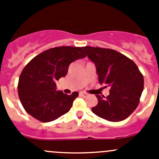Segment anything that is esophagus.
Masks as SVG:
<instances>
[{
	"instance_id": "34e87169",
	"label": "esophagus",
	"mask_w": 159,
	"mask_h": 159,
	"mask_svg": "<svg viewBox=\"0 0 159 159\" xmlns=\"http://www.w3.org/2000/svg\"><path fill=\"white\" fill-rule=\"evenodd\" d=\"M79 95H80V96H82V97H87V96L89 95V94H88L87 93L82 92V91H81V92L79 93Z\"/></svg>"
}]
</instances>
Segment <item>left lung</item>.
Here are the masks:
<instances>
[{
  "instance_id": "1",
  "label": "left lung",
  "mask_w": 159,
  "mask_h": 159,
  "mask_svg": "<svg viewBox=\"0 0 159 159\" xmlns=\"http://www.w3.org/2000/svg\"><path fill=\"white\" fill-rule=\"evenodd\" d=\"M83 50L95 65L99 83L110 87L107 97L96 94L98 102L91 111L107 121H123L139 105L144 89L143 75L131 59L115 50L90 46Z\"/></svg>"
}]
</instances>
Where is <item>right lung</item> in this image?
Listing matches in <instances>:
<instances>
[{"label":"right lung","instance_id":"add662e5","mask_svg":"<svg viewBox=\"0 0 159 159\" xmlns=\"http://www.w3.org/2000/svg\"><path fill=\"white\" fill-rule=\"evenodd\" d=\"M83 48H53L37 55L25 66L18 81V95L25 111L42 122L56 120L68 112L78 96L56 90L55 81L65 77L71 62L84 58Z\"/></svg>","mask_w":159,"mask_h":159}]
</instances>
